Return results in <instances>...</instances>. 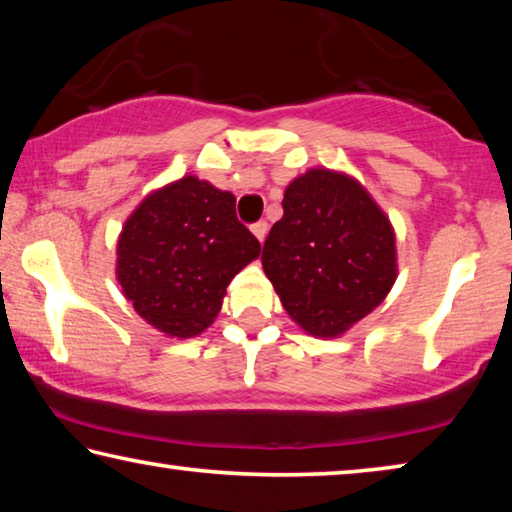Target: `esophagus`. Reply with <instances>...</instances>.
<instances>
[{
	"label": "esophagus",
	"instance_id": "1",
	"mask_svg": "<svg viewBox=\"0 0 512 512\" xmlns=\"http://www.w3.org/2000/svg\"><path fill=\"white\" fill-rule=\"evenodd\" d=\"M250 232H253L259 244H262V241H264L266 235H268V223H266V221H257V223L250 225Z\"/></svg>",
	"mask_w": 512,
	"mask_h": 512
}]
</instances>
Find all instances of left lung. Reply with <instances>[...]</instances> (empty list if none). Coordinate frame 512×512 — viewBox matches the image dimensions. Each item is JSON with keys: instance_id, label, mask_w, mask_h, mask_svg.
I'll return each instance as SVG.
<instances>
[{"instance_id": "obj_1", "label": "left lung", "mask_w": 512, "mask_h": 512, "mask_svg": "<svg viewBox=\"0 0 512 512\" xmlns=\"http://www.w3.org/2000/svg\"><path fill=\"white\" fill-rule=\"evenodd\" d=\"M262 266L302 332L339 339L391 293L395 228L357 178L311 167L284 189Z\"/></svg>"}]
</instances>
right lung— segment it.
<instances>
[{"mask_svg": "<svg viewBox=\"0 0 512 512\" xmlns=\"http://www.w3.org/2000/svg\"><path fill=\"white\" fill-rule=\"evenodd\" d=\"M235 201L189 173L146 194L121 225L117 282L137 316L169 339L203 334L232 277L262 253Z\"/></svg>", "mask_w": 512, "mask_h": 512, "instance_id": "right-lung-1", "label": "right lung"}]
</instances>
